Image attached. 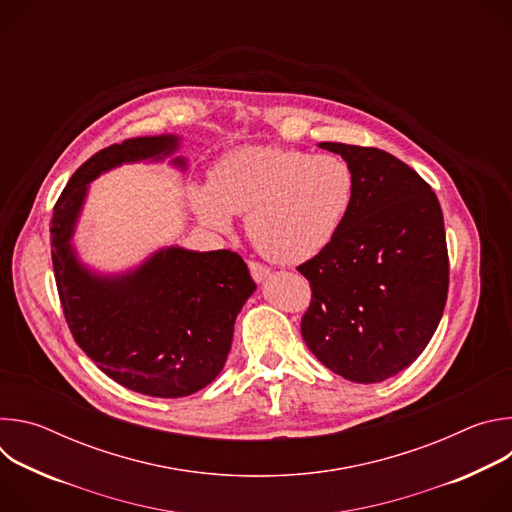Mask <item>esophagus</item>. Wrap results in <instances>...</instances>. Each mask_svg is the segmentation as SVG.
Wrapping results in <instances>:
<instances>
[{
	"label": "esophagus",
	"instance_id": "1",
	"mask_svg": "<svg viewBox=\"0 0 512 512\" xmlns=\"http://www.w3.org/2000/svg\"><path fill=\"white\" fill-rule=\"evenodd\" d=\"M249 265V271H251V275H253V279L257 281V283H261L267 275H269V267H265L263 263H257V261H249L247 263Z\"/></svg>",
	"mask_w": 512,
	"mask_h": 512
}]
</instances>
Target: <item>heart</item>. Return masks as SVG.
<instances>
[{
  "label": "heart",
  "instance_id": "1",
  "mask_svg": "<svg viewBox=\"0 0 512 512\" xmlns=\"http://www.w3.org/2000/svg\"><path fill=\"white\" fill-rule=\"evenodd\" d=\"M200 221L229 231L233 214L261 255L298 265L322 253L340 233L356 198L352 166L334 154L249 145L214 164L208 186H194Z\"/></svg>",
  "mask_w": 512,
  "mask_h": 512
}]
</instances>
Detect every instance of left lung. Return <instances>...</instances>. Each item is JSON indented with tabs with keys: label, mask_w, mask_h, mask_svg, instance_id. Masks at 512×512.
<instances>
[{
	"label": "left lung",
	"mask_w": 512,
	"mask_h": 512,
	"mask_svg": "<svg viewBox=\"0 0 512 512\" xmlns=\"http://www.w3.org/2000/svg\"><path fill=\"white\" fill-rule=\"evenodd\" d=\"M320 148L352 166L356 198L336 239L298 267L312 287L302 336L332 373L381 383L409 367L442 320L450 283L442 206L383 150Z\"/></svg>",
	"instance_id": "8db88e82"
}]
</instances>
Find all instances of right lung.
<instances>
[{"mask_svg":"<svg viewBox=\"0 0 512 512\" xmlns=\"http://www.w3.org/2000/svg\"><path fill=\"white\" fill-rule=\"evenodd\" d=\"M176 135L133 137L89 158L52 212V265L66 324L97 367L141 395L176 399L204 389L223 371L237 314L255 291L241 255L166 247L123 275H97L72 249L89 182L127 162L164 160ZM184 168L186 162L176 158Z\"/></svg>","mask_w":512,"mask_h":512,"instance_id":"obj_1","label":"right lung"}]
</instances>
